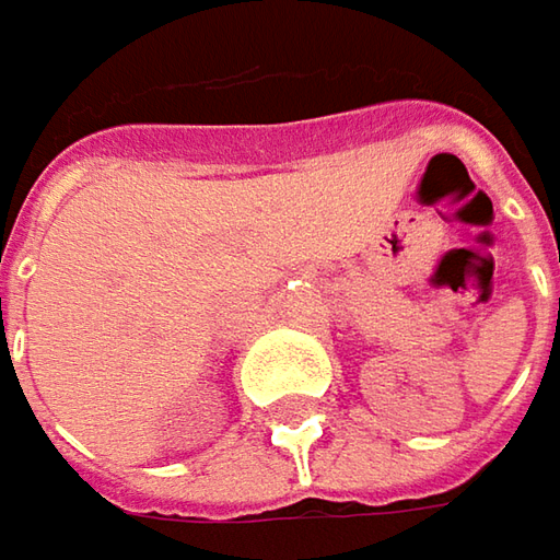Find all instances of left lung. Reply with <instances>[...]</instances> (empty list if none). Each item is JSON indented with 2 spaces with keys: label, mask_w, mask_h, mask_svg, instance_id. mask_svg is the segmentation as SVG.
Here are the masks:
<instances>
[{
  "label": "left lung",
  "mask_w": 560,
  "mask_h": 560,
  "mask_svg": "<svg viewBox=\"0 0 560 560\" xmlns=\"http://www.w3.org/2000/svg\"><path fill=\"white\" fill-rule=\"evenodd\" d=\"M558 305H560V302H558Z\"/></svg>",
  "instance_id": "obj_1"
}]
</instances>
